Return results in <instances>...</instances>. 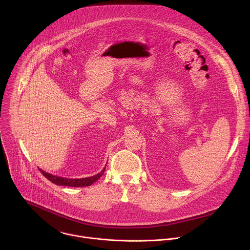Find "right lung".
I'll use <instances>...</instances> for the list:
<instances>
[{"instance_id": "add662e5", "label": "right lung", "mask_w": 250, "mask_h": 250, "mask_svg": "<svg viewBox=\"0 0 250 250\" xmlns=\"http://www.w3.org/2000/svg\"><path fill=\"white\" fill-rule=\"evenodd\" d=\"M105 170V167L97 175L88 177V178H81V179H69V178H64V177H59L55 176L49 173H46L45 171L40 169V171L42 173V175L47 178L49 181L54 183L55 185L58 186H69V187H86V186H91L93 183H95L99 178L104 174Z\"/></svg>"}]
</instances>
